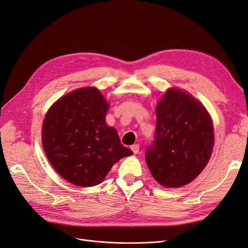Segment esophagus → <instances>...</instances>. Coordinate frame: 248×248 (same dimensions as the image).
I'll return each instance as SVG.
<instances>
[{"instance_id":"34e87169","label":"esophagus","mask_w":248,"mask_h":248,"mask_svg":"<svg viewBox=\"0 0 248 248\" xmlns=\"http://www.w3.org/2000/svg\"><path fill=\"white\" fill-rule=\"evenodd\" d=\"M131 150L134 154H138L140 152V144L139 143L133 144V146H131Z\"/></svg>"}]
</instances>
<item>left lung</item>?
<instances>
[{"instance_id": "obj_1", "label": "left lung", "mask_w": 248, "mask_h": 248, "mask_svg": "<svg viewBox=\"0 0 248 248\" xmlns=\"http://www.w3.org/2000/svg\"><path fill=\"white\" fill-rule=\"evenodd\" d=\"M156 113L146 162L160 185L179 187L194 181L209 161L215 143L211 118L200 101L178 88L166 91Z\"/></svg>"}]
</instances>
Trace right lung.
I'll return each instance as SVG.
<instances>
[{
    "mask_svg": "<svg viewBox=\"0 0 248 248\" xmlns=\"http://www.w3.org/2000/svg\"><path fill=\"white\" fill-rule=\"evenodd\" d=\"M108 109L99 90L86 87L59 98L45 116L43 148L57 173L73 185L100 184L115 163L133 154L107 125Z\"/></svg>",
    "mask_w": 248,
    "mask_h": 248,
    "instance_id": "add662e5",
    "label": "right lung"
}]
</instances>
